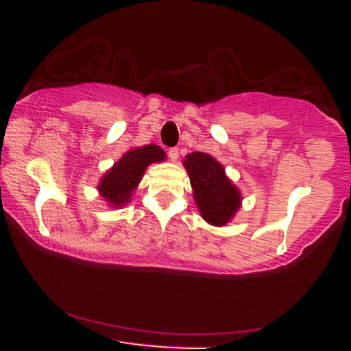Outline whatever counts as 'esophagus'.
Returning a JSON list of instances; mask_svg holds the SVG:
<instances>
[{"instance_id":"esophagus-1","label":"esophagus","mask_w":351,"mask_h":351,"mask_svg":"<svg viewBox=\"0 0 351 351\" xmlns=\"http://www.w3.org/2000/svg\"><path fill=\"white\" fill-rule=\"evenodd\" d=\"M169 158L172 161H178L179 160V149L178 147H170L169 149Z\"/></svg>"}]
</instances>
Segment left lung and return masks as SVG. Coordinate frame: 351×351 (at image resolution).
Wrapping results in <instances>:
<instances>
[{"label":"left lung","instance_id":"1","mask_svg":"<svg viewBox=\"0 0 351 351\" xmlns=\"http://www.w3.org/2000/svg\"><path fill=\"white\" fill-rule=\"evenodd\" d=\"M190 176L193 198L202 218L214 226H223L241 207V191L226 178L218 160L207 153L188 154L182 161Z\"/></svg>","mask_w":351,"mask_h":351}]
</instances>
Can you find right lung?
Returning a JSON list of instances; mask_svg holds the SVG:
<instances>
[{
	"instance_id": "right-lung-1",
	"label": "right lung",
	"mask_w": 351,
	"mask_h": 351,
	"mask_svg": "<svg viewBox=\"0 0 351 351\" xmlns=\"http://www.w3.org/2000/svg\"><path fill=\"white\" fill-rule=\"evenodd\" d=\"M165 151L160 145L149 144L144 147L130 149L119 161L101 178L98 191L112 207L125 206L141 182L145 169L151 163L165 160Z\"/></svg>"
}]
</instances>
